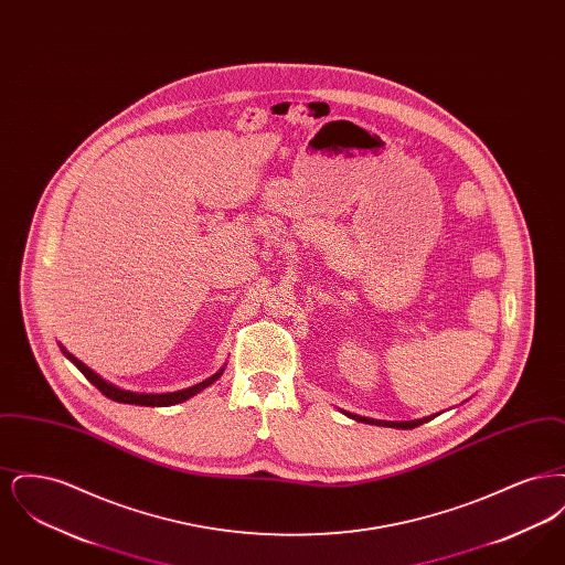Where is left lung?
<instances>
[{
  "label": "left lung",
  "mask_w": 565,
  "mask_h": 565,
  "mask_svg": "<svg viewBox=\"0 0 565 565\" xmlns=\"http://www.w3.org/2000/svg\"><path fill=\"white\" fill-rule=\"evenodd\" d=\"M348 417L351 419H355V422H362V424H373V426H383V428H398V430H411V428H417V426H422V424H426V422H430L431 417H436V415H430V417H424V419H413V422H381V419H371V417H362V415H353V413H348V411H343Z\"/></svg>",
  "instance_id": "8db88e82"
}]
</instances>
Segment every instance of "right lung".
<instances>
[{"mask_svg": "<svg viewBox=\"0 0 565 565\" xmlns=\"http://www.w3.org/2000/svg\"><path fill=\"white\" fill-rule=\"evenodd\" d=\"M58 348L63 351V355L70 360V362H74L76 366H78V371H81L82 375L86 376L104 396H108L109 401H116V403H125V404H137V406H171V404H180L184 403V401H189L192 396H196L199 392H203L205 387H210L214 381H217L222 373H224V369H226V364L214 373L212 376H207L205 381H201V383H196V385H192V387H186V390H178V392H167V394H139V392H129V390H120V387H116L114 383H109L106 381L104 376L97 375L95 371H90L84 362H81L76 355H72L70 351L65 350L61 343H58Z\"/></svg>", "mask_w": 565, "mask_h": 565, "instance_id": "right-lung-1", "label": "right lung"}]
</instances>
